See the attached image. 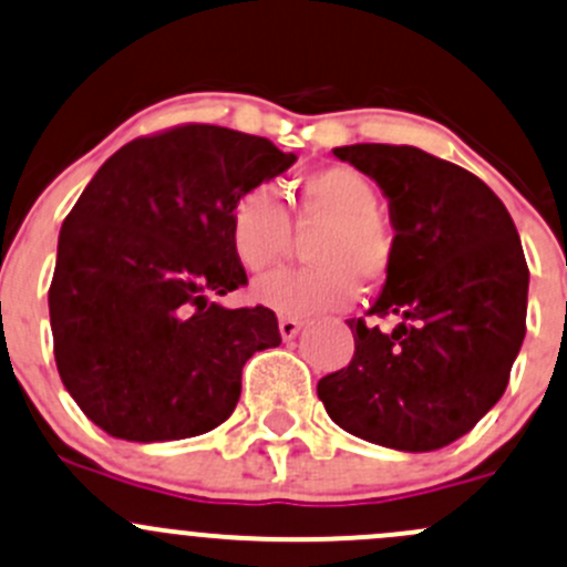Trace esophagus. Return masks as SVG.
<instances>
[{"mask_svg":"<svg viewBox=\"0 0 567 567\" xmlns=\"http://www.w3.org/2000/svg\"><path fill=\"white\" fill-rule=\"evenodd\" d=\"M301 320L299 318H288V315H285V318H279V333H282V339L285 342H288V339H296V333L301 331Z\"/></svg>","mask_w":567,"mask_h":567,"instance_id":"obj_1","label":"esophagus"}]
</instances>
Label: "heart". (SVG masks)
<instances>
[{"label": "heart", "instance_id": "heart-1", "mask_svg": "<svg viewBox=\"0 0 567 567\" xmlns=\"http://www.w3.org/2000/svg\"><path fill=\"white\" fill-rule=\"evenodd\" d=\"M296 225L309 238L312 266L279 268L252 285L255 301L288 318L348 307L361 282L380 285L393 266V234L378 214V189L361 171L331 165L299 184ZM230 247L249 271L274 266L293 241V225L271 187L247 189L228 219Z\"/></svg>", "mask_w": 567, "mask_h": 567}]
</instances>
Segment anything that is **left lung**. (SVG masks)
Segmentation results:
<instances>
[{"label":"left lung","instance_id":"1","mask_svg":"<svg viewBox=\"0 0 567 567\" xmlns=\"http://www.w3.org/2000/svg\"><path fill=\"white\" fill-rule=\"evenodd\" d=\"M389 198L393 266L367 315L348 320L353 361L318 383L337 426L424 454L467 434L508 385L527 331L529 268L503 200L454 163L415 146L333 148Z\"/></svg>","mask_w":567,"mask_h":567}]
</instances>
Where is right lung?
I'll use <instances>...</instances> for the list:
<instances>
[{"instance_id":"right-lung-1","label":"right lung","mask_w":567,"mask_h":567,"mask_svg":"<svg viewBox=\"0 0 567 567\" xmlns=\"http://www.w3.org/2000/svg\"><path fill=\"white\" fill-rule=\"evenodd\" d=\"M293 163L268 138L182 124L130 141L86 184L48 309L59 378L92 424L165 443L230 419L244 363L282 342L271 309L212 301L247 285L230 208Z\"/></svg>"}]
</instances>
